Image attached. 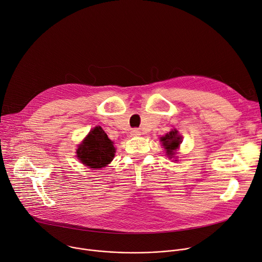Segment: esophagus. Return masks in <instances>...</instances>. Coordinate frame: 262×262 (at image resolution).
Returning a JSON list of instances; mask_svg holds the SVG:
<instances>
[{"label": "esophagus", "instance_id": "obj_1", "mask_svg": "<svg viewBox=\"0 0 262 262\" xmlns=\"http://www.w3.org/2000/svg\"><path fill=\"white\" fill-rule=\"evenodd\" d=\"M141 135V132H140V129H138V128H134V129H132V132H130V136L132 137H138V136H140Z\"/></svg>", "mask_w": 262, "mask_h": 262}]
</instances>
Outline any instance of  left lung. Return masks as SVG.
Returning a JSON list of instances; mask_svg holds the SVG:
<instances>
[{
    "mask_svg": "<svg viewBox=\"0 0 262 262\" xmlns=\"http://www.w3.org/2000/svg\"><path fill=\"white\" fill-rule=\"evenodd\" d=\"M161 142L164 146V148L166 149V153L167 155H172L173 151H175L180 143H181V136L178 135V130L173 129L171 132H169L168 134H166L164 137L161 138Z\"/></svg>",
    "mask_w": 262,
    "mask_h": 262,
    "instance_id": "obj_1",
    "label": "left lung"
}]
</instances>
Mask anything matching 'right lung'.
Returning <instances> with one entry per match:
<instances>
[{
	"label": "right lung",
	"mask_w": 262,
	"mask_h": 262,
	"mask_svg": "<svg viewBox=\"0 0 262 262\" xmlns=\"http://www.w3.org/2000/svg\"><path fill=\"white\" fill-rule=\"evenodd\" d=\"M115 148L102 127H95L85 138L77 150V156L85 165L101 168L110 163L114 157Z\"/></svg>",
	"instance_id": "add662e5"
}]
</instances>
